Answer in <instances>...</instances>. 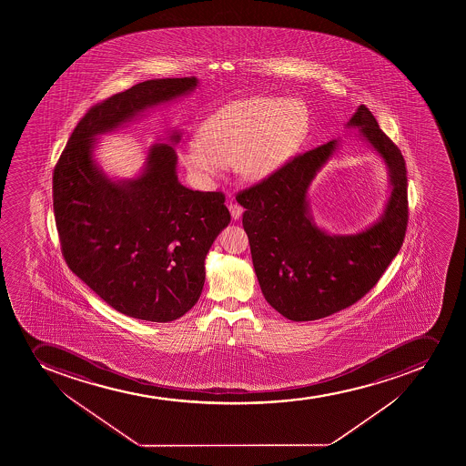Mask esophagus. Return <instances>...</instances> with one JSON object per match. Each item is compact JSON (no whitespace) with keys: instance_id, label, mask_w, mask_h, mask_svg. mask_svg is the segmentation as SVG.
<instances>
[{"instance_id":"esophagus-1","label":"esophagus","mask_w":466,"mask_h":466,"mask_svg":"<svg viewBox=\"0 0 466 466\" xmlns=\"http://www.w3.org/2000/svg\"><path fill=\"white\" fill-rule=\"evenodd\" d=\"M230 216L234 220H238L240 218L241 214H243V208L240 205H237V203H230L229 205Z\"/></svg>"}]
</instances>
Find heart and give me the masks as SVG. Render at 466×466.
<instances>
[{
    "instance_id": "b5f03b06",
    "label": "heart",
    "mask_w": 466,
    "mask_h": 466,
    "mask_svg": "<svg viewBox=\"0 0 466 466\" xmlns=\"http://www.w3.org/2000/svg\"><path fill=\"white\" fill-rule=\"evenodd\" d=\"M309 109L299 98L252 97L226 103L187 139L179 150L182 166L212 184L228 164L246 180H263L281 170L309 134Z\"/></svg>"
}]
</instances>
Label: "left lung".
<instances>
[{
	"instance_id": "8db88e82",
	"label": "left lung",
	"mask_w": 466,
	"mask_h": 466,
	"mask_svg": "<svg viewBox=\"0 0 466 466\" xmlns=\"http://www.w3.org/2000/svg\"><path fill=\"white\" fill-rule=\"evenodd\" d=\"M381 157L389 196L377 220L354 234H331L314 221L309 185L341 147L332 139L295 157L237 196L245 208L255 273L264 298L293 322L327 318L361 299L401 249L407 229V171L400 148L360 105L346 123Z\"/></svg>"
}]
</instances>
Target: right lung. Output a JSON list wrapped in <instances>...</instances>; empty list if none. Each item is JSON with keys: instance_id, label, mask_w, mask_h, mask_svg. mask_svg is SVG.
Masks as SVG:
<instances>
[{"instance_id": "add662e5", "label": "right lung", "mask_w": 466, "mask_h": 466, "mask_svg": "<svg viewBox=\"0 0 466 466\" xmlns=\"http://www.w3.org/2000/svg\"><path fill=\"white\" fill-rule=\"evenodd\" d=\"M198 86L196 77L141 82L100 103L76 126L53 175V207L68 268L106 304L129 318L171 322L193 309L205 258L230 214L221 193L177 180L179 130L150 146L138 175H107L98 137Z\"/></svg>"}]
</instances>
